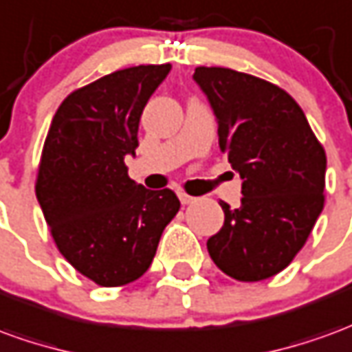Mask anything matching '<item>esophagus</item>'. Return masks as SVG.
<instances>
[{
  "label": "esophagus",
  "instance_id": "34e87169",
  "mask_svg": "<svg viewBox=\"0 0 352 352\" xmlns=\"http://www.w3.org/2000/svg\"><path fill=\"white\" fill-rule=\"evenodd\" d=\"M179 200H181V204H184V206H188V204H192L196 198H194V196H188V194H184V192H179Z\"/></svg>",
  "mask_w": 352,
  "mask_h": 352
}]
</instances>
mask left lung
<instances>
[{
	"instance_id": "1",
	"label": "left lung",
	"mask_w": 352,
	"mask_h": 352,
	"mask_svg": "<svg viewBox=\"0 0 352 352\" xmlns=\"http://www.w3.org/2000/svg\"><path fill=\"white\" fill-rule=\"evenodd\" d=\"M192 78L210 100L219 146L244 194L238 210L221 201L225 223L208 252L230 278H270L294 261L322 213L326 152L278 85L219 66H198Z\"/></svg>"
}]
</instances>
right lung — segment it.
Wrapping results in <instances>:
<instances>
[{
	"label": "right lung",
	"instance_id": "1",
	"mask_svg": "<svg viewBox=\"0 0 352 352\" xmlns=\"http://www.w3.org/2000/svg\"><path fill=\"white\" fill-rule=\"evenodd\" d=\"M171 65L118 70L70 93L41 152L36 196L58 252L104 287L141 278L181 201L127 175L139 120Z\"/></svg>",
	"mask_w": 352,
	"mask_h": 352
}]
</instances>
